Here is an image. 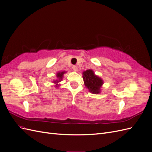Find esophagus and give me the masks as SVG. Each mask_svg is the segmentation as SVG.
I'll return each mask as SVG.
<instances>
[{
    "label": "esophagus",
    "instance_id": "obj_1",
    "mask_svg": "<svg viewBox=\"0 0 152 152\" xmlns=\"http://www.w3.org/2000/svg\"><path fill=\"white\" fill-rule=\"evenodd\" d=\"M72 69H73V70H74L75 72H77V71L78 70V68H77V66H75V65L72 66Z\"/></svg>",
    "mask_w": 152,
    "mask_h": 152
}]
</instances>
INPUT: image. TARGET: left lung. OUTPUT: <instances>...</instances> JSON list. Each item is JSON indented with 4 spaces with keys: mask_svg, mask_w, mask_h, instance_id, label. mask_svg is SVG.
I'll list each match as a JSON object with an SVG mask.
<instances>
[{
    "mask_svg": "<svg viewBox=\"0 0 152 152\" xmlns=\"http://www.w3.org/2000/svg\"><path fill=\"white\" fill-rule=\"evenodd\" d=\"M84 84L91 93L93 94L99 93L100 88L103 84V80L99 77L94 75L93 70H88L83 72Z\"/></svg>",
    "mask_w": 152,
    "mask_h": 152,
    "instance_id": "8db88e82",
    "label": "left lung"
}]
</instances>
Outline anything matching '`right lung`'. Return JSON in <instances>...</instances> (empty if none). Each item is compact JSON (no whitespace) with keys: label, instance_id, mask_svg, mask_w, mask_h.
<instances>
[{"label":"right lung","instance_id":"add662e5","mask_svg":"<svg viewBox=\"0 0 152 152\" xmlns=\"http://www.w3.org/2000/svg\"><path fill=\"white\" fill-rule=\"evenodd\" d=\"M65 73V72H58V73H57V75H56V76H57V77H58V80H54V83L58 84V82H60V81L62 80V77H63V74H64V73ZM58 84H56V87H58Z\"/></svg>","mask_w":152,"mask_h":152}]
</instances>
